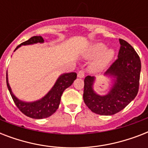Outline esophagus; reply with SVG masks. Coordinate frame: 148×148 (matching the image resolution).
Listing matches in <instances>:
<instances>
[{"mask_svg": "<svg viewBox=\"0 0 148 148\" xmlns=\"http://www.w3.org/2000/svg\"><path fill=\"white\" fill-rule=\"evenodd\" d=\"M77 77H80V78H82L84 77V70H80L78 71V74H77Z\"/></svg>", "mask_w": 148, "mask_h": 148, "instance_id": "obj_1", "label": "esophagus"}]
</instances>
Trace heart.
<instances>
[{
	"label": "heart",
	"mask_w": 148,
	"mask_h": 148,
	"mask_svg": "<svg viewBox=\"0 0 148 148\" xmlns=\"http://www.w3.org/2000/svg\"><path fill=\"white\" fill-rule=\"evenodd\" d=\"M106 46L102 43H97L92 45L88 50V57L90 58L98 56L97 60L93 64V68L95 70H101L110 63L114 57V51L112 50H105Z\"/></svg>",
	"instance_id": "b5f03b06"
}]
</instances>
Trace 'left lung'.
<instances>
[{
  "label": "left lung",
  "instance_id": "obj_1",
  "mask_svg": "<svg viewBox=\"0 0 148 148\" xmlns=\"http://www.w3.org/2000/svg\"><path fill=\"white\" fill-rule=\"evenodd\" d=\"M118 58L110 65L105 74L114 77V84L107 95L100 96L93 90L95 77L84 78L83 98L91 111L100 115H113L123 110L135 98L139 90L140 59L129 43L119 39Z\"/></svg>",
  "mask_w": 148,
  "mask_h": 148
}]
</instances>
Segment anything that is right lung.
I'll return each mask as SVG.
<instances>
[{
    "mask_svg": "<svg viewBox=\"0 0 148 148\" xmlns=\"http://www.w3.org/2000/svg\"><path fill=\"white\" fill-rule=\"evenodd\" d=\"M44 39L40 36H34L29 40L21 43L18 45L14 51L21 47V45H32L36 43H43ZM77 78V74L75 72L68 73V74H64L59 77L58 81H56L55 84L53 85L49 92L47 93L46 96L40 99L39 101L27 103L20 101L14 95H13L10 85L8 84V75H7V86L10 94L12 97L13 101L17 107V108L21 111L24 114L31 118L34 119H42L46 117H50L52 115L56 110H58L59 104L60 102V98L62 96L64 90L71 85L74 81Z\"/></svg>",
    "mask_w": 148,
    "mask_h": 148,
    "instance_id": "1",
    "label": "right lung"
}]
</instances>
